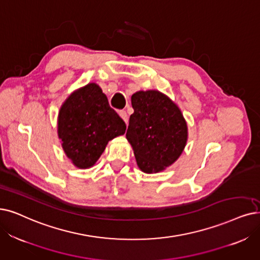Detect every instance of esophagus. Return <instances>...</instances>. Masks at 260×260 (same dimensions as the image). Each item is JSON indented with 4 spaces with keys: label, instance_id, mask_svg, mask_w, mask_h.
Wrapping results in <instances>:
<instances>
[{
    "label": "esophagus",
    "instance_id": "esophagus-1",
    "mask_svg": "<svg viewBox=\"0 0 260 260\" xmlns=\"http://www.w3.org/2000/svg\"><path fill=\"white\" fill-rule=\"evenodd\" d=\"M119 116L122 118V120L124 121V122H128V115H127V113H126V111H119Z\"/></svg>",
    "mask_w": 260,
    "mask_h": 260
}]
</instances>
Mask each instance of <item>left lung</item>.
Segmentation results:
<instances>
[{"instance_id":"8db88e82","label":"left lung","mask_w":260,"mask_h":260,"mask_svg":"<svg viewBox=\"0 0 260 260\" xmlns=\"http://www.w3.org/2000/svg\"><path fill=\"white\" fill-rule=\"evenodd\" d=\"M134 110L126 138L140 170L159 173L182 153L188 126L178 106L159 90H140L131 97Z\"/></svg>"}]
</instances>
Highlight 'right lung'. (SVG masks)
I'll list each match as a JSON object with an SVG mask.
<instances>
[{
  "instance_id": "obj_1",
  "label": "right lung",
  "mask_w": 260,
  "mask_h": 260,
  "mask_svg": "<svg viewBox=\"0 0 260 260\" xmlns=\"http://www.w3.org/2000/svg\"><path fill=\"white\" fill-rule=\"evenodd\" d=\"M126 123L110 105L96 83H88L61 105L57 134L67 157L78 169H89L109 141L122 136Z\"/></svg>"
}]
</instances>
